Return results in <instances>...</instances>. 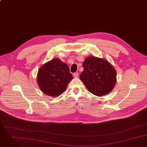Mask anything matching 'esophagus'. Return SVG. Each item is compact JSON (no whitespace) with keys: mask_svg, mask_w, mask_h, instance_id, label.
Segmentation results:
<instances>
[{"mask_svg":"<svg viewBox=\"0 0 147 147\" xmlns=\"http://www.w3.org/2000/svg\"><path fill=\"white\" fill-rule=\"evenodd\" d=\"M78 73H77V72H76V73H73V77H74V78H77V77H78Z\"/></svg>","mask_w":147,"mask_h":147,"instance_id":"esophagus-1","label":"esophagus"}]
</instances>
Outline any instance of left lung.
<instances>
[{
    "label": "left lung",
    "mask_w": 147,
    "mask_h": 147,
    "mask_svg": "<svg viewBox=\"0 0 147 147\" xmlns=\"http://www.w3.org/2000/svg\"><path fill=\"white\" fill-rule=\"evenodd\" d=\"M84 71L80 78L88 91L97 96L111 92L115 85L117 73L106 60L88 57L83 62Z\"/></svg>",
    "instance_id": "left-lung-1"
}]
</instances>
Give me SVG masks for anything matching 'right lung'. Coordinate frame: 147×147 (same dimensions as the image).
I'll list each match as a JSON object with an SVG mask.
<instances>
[{"instance_id": "right-lung-1", "label": "right lung", "mask_w": 147, "mask_h": 147, "mask_svg": "<svg viewBox=\"0 0 147 147\" xmlns=\"http://www.w3.org/2000/svg\"><path fill=\"white\" fill-rule=\"evenodd\" d=\"M37 82L41 90L51 96H58L66 88L72 80L67 65L59 59L47 62L39 69Z\"/></svg>"}]
</instances>
